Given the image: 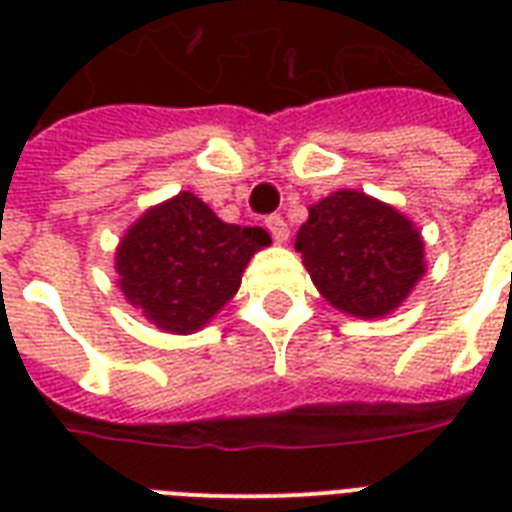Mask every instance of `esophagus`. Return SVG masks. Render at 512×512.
<instances>
[{
	"instance_id": "1",
	"label": "esophagus",
	"mask_w": 512,
	"mask_h": 512,
	"mask_svg": "<svg viewBox=\"0 0 512 512\" xmlns=\"http://www.w3.org/2000/svg\"><path fill=\"white\" fill-rule=\"evenodd\" d=\"M265 225H268V231H271V236L276 239V244H284V241L289 239V225L281 215L265 217Z\"/></svg>"
}]
</instances>
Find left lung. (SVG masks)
<instances>
[{
    "label": "left lung",
    "mask_w": 512,
    "mask_h": 512,
    "mask_svg": "<svg viewBox=\"0 0 512 512\" xmlns=\"http://www.w3.org/2000/svg\"><path fill=\"white\" fill-rule=\"evenodd\" d=\"M295 249L332 308L356 319H382L425 276V241L417 225L356 188L308 207Z\"/></svg>",
    "instance_id": "8db88e82"
}]
</instances>
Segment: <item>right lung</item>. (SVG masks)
<instances>
[{
  "instance_id": "add662e5",
  "label": "right lung",
  "mask_w": 512,
  "mask_h": 512,
  "mask_svg": "<svg viewBox=\"0 0 512 512\" xmlns=\"http://www.w3.org/2000/svg\"><path fill=\"white\" fill-rule=\"evenodd\" d=\"M268 244V231L223 223L196 193L180 191L127 228L116 281L154 327L193 335L239 292L244 268Z\"/></svg>"
}]
</instances>
